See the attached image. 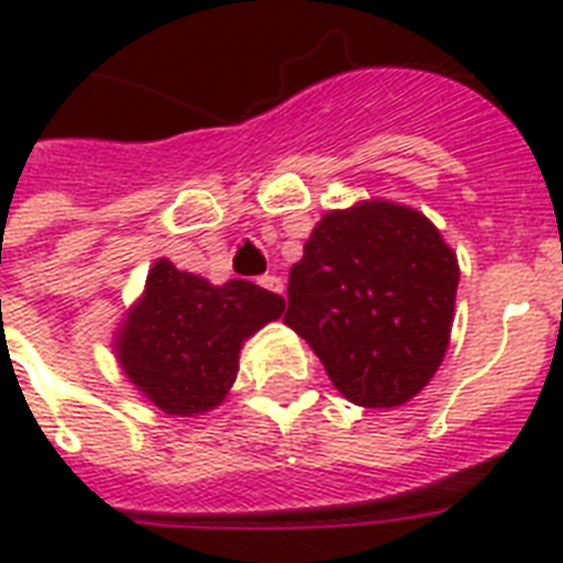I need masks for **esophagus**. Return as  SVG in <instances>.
Here are the masks:
<instances>
[{
    "mask_svg": "<svg viewBox=\"0 0 563 563\" xmlns=\"http://www.w3.org/2000/svg\"><path fill=\"white\" fill-rule=\"evenodd\" d=\"M260 286L274 291V295H283V280L277 277V274H265V277H260Z\"/></svg>",
    "mask_w": 563,
    "mask_h": 563,
    "instance_id": "esophagus-1",
    "label": "esophagus"
}]
</instances>
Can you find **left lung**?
I'll list each match as a JSON object with an SVG mask.
<instances>
[{"label":"left lung","instance_id":"obj_1","mask_svg":"<svg viewBox=\"0 0 563 563\" xmlns=\"http://www.w3.org/2000/svg\"><path fill=\"white\" fill-rule=\"evenodd\" d=\"M459 260L406 203L330 210L289 272V324L356 406L394 409L435 376L450 347Z\"/></svg>","mask_w":563,"mask_h":563}]
</instances>
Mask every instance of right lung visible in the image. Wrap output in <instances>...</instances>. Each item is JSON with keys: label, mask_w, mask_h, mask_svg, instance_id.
<instances>
[{"label": "right lung", "mask_w": 563, "mask_h": 563, "mask_svg": "<svg viewBox=\"0 0 563 563\" xmlns=\"http://www.w3.org/2000/svg\"><path fill=\"white\" fill-rule=\"evenodd\" d=\"M283 298L256 283L212 286L161 256L117 330L119 368L172 418L216 409L236 383L242 344L283 316Z\"/></svg>", "instance_id": "right-lung-1"}]
</instances>
